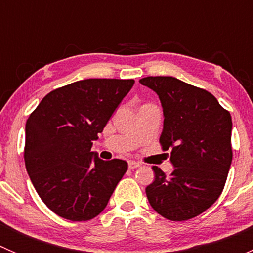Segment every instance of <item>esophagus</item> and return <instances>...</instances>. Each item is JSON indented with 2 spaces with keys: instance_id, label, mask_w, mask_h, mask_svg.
Segmentation results:
<instances>
[{
  "instance_id": "obj_1",
  "label": "esophagus",
  "mask_w": 253,
  "mask_h": 253,
  "mask_svg": "<svg viewBox=\"0 0 253 253\" xmlns=\"http://www.w3.org/2000/svg\"><path fill=\"white\" fill-rule=\"evenodd\" d=\"M141 167V164H139V163H137V162H133V160H131V162H128V168L131 170H133V169H137V168H139Z\"/></svg>"
}]
</instances>
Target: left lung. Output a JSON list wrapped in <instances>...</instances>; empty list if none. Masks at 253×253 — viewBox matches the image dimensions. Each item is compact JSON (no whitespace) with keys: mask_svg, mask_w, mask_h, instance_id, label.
<instances>
[{"mask_svg":"<svg viewBox=\"0 0 253 253\" xmlns=\"http://www.w3.org/2000/svg\"><path fill=\"white\" fill-rule=\"evenodd\" d=\"M139 83L158 94L164 114L160 144L170 150L174 171L153 167L145 193L157 213L172 221L207 211L223 192L233 160L230 112L205 89L175 77H145Z\"/></svg>","mask_w":253,"mask_h":253,"instance_id":"obj_1","label":"left lung"}]
</instances>
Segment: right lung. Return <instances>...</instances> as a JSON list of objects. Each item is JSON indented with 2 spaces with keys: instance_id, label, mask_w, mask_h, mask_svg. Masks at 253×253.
<instances>
[{
  "instance_id": "add662e5",
  "label": "right lung",
  "mask_w": 253,
  "mask_h": 253,
  "mask_svg": "<svg viewBox=\"0 0 253 253\" xmlns=\"http://www.w3.org/2000/svg\"><path fill=\"white\" fill-rule=\"evenodd\" d=\"M133 79L90 78L50 91L25 124L24 162L38 195L72 221L95 218L127 171L125 160L91 152Z\"/></svg>"
}]
</instances>
